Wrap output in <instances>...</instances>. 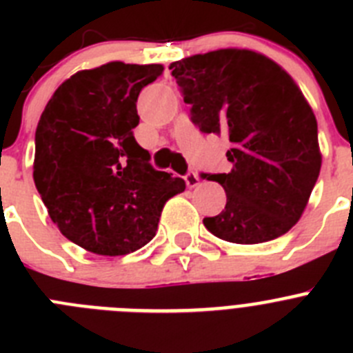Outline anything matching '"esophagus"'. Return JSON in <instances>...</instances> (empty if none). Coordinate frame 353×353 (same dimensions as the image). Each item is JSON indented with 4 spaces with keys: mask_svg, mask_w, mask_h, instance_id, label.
<instances>
[{
    "mask_svg": "<svg viewBox=\"0 0 353 353\" xmlns=\"http://www.w3.org/2000/svg\"><path fill=\"white\" fill-rule=\"evenodd\" d=\"M183 180H185V183H187V187H189V189L199 185V179H198V174H196L194 171H189V173L183 176Z\"/></svg>",
    "mask_w": 353,
    "mask_h": 353,
    "instance_id": "34e87169",
    "label": "esophagus"
}]
</instances>
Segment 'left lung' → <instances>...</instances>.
I'll return each instance as SVG.
<instances>
[{
	"label": "left lung",
	"instance_id": "8db88e82",
	"mask_svg": "<svg viewBox=\"0 0 353 353\" xmlns=\"http://www.w3.org/2000/svg\"><path fill=\"white\" fill-rule=\"evenodd\" d=\"M191 120L230 139V173H201L223 185L226 207L203 224L233 244H261L301 219L320 174L318 125L295 81L248 49H219L170 65Z\"/></svg>",
	"mask_w": 353,
	"mask_h": 353
}]
</instances>
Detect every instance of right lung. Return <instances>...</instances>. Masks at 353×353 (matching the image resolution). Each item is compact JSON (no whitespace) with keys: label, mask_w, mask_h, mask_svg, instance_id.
Instances as JSON below:
<instances>
[{"label":"right lung","mask_w":353,"mask_h":353,"mask_svg":"<svg viewBox=\"0 0 353 353\" xmlns=\"http://www.w3.org/2000/svg\"><path fill=\"white\" fill-rule=\"evenodd\" d=\"M162 65L111 61L56 90L35 132L33 180L61 235L102 256L148 244L171 196L185 182L150 164L134 139L139 92Z\"/></svg>","instance_id":"1"}]
</instances>
